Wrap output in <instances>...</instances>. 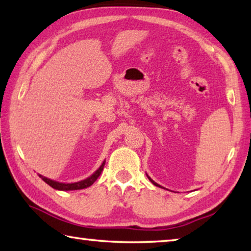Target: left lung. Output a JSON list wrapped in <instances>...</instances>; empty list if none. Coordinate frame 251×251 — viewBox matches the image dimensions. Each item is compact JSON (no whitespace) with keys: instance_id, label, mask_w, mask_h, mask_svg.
<instances>
[{"instance_id":"left-lung-1","label":"left lung","mask_w":251,"mask_h":251,"mask_svg":"<svg viewBox=\"0 0 251 251\" xmlns=\"http://www.w3.org/2000/svg\"><path fill=\"white\" fill-rule=\"evenodd\" d=\"M147 177H148V179H150V180H151V182H152V184H154V185H155V186H158V187H161V186H160V185H158V184H156V182H155V181H154V180H152V179H151V177H150V176H148V175H147Z\"/></svg>"}]
</instances>
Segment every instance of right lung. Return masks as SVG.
<instances>
[{"label":"right lung","mask_w":251,"mask_h":251,"mask_svg":"<svg viewBox=\"0 0 251 251\" xmlns=\"http://www.w3.org/2000/svg\"><path fill=\"white\" fill-rule=\"evenodd\" d=\"M104 165H105V160L103 161V164L100 165V167L97 169V171L94 174H93L92 176H90V177L86 178V179H84V180H80V181H77V182H73V184H64V182L55 181V180L50 179V178H46V177L42 176V175H39V176L46 182V184L50 185L54 189H57V190H77V189L87 188V187H90V186H92L93 184H94L95 180L100 175L101 171H103Z\"/></svg>","instance_id":"right-lung-1"}]
</instances>
